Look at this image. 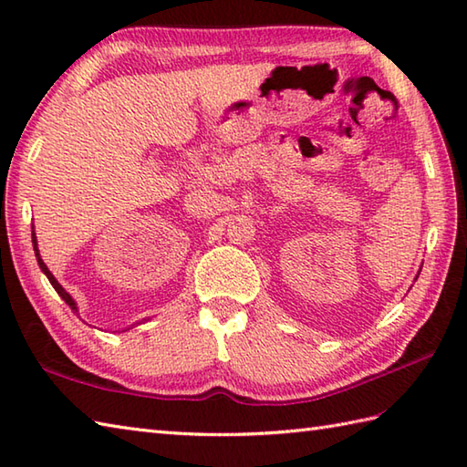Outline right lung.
<instances>
[{
	"instance_id": "right-lung-1",
	"label": "right lung",
	"mask_w": 467,
	"mask_h": 467,
	"mask_svg": "<svg viewBox=\"0 0 467 467\" xmlns=\"http://www.w3.org/2000/svg\"><path fill=\"white\" fill-rule=\"evenodd\" d=\"M32 243H34V251H36V256H37V265H39V269H42V271L46 273V276H47V279H49V283H52L54 289L57 291V295L62 296V299H64V301H66L69 306H72V311H76V303H74L72 296H69V295H67V293L62 289V285H59V283L56 281V276L47 271V266L44 265V261L39 259V253H37V244H36V236H34V233H32Z\"/></svg>"
}]
</instances>
